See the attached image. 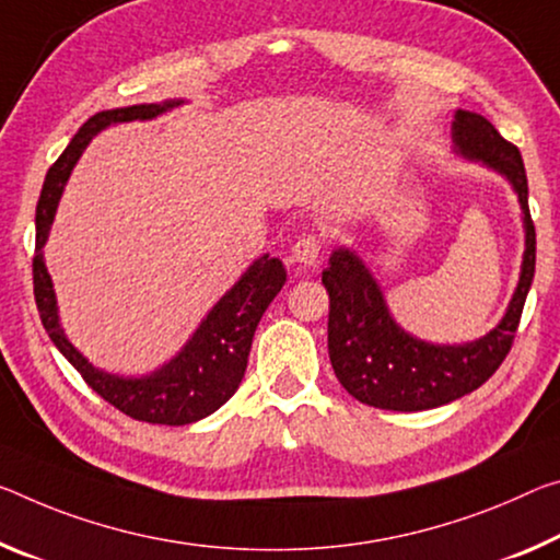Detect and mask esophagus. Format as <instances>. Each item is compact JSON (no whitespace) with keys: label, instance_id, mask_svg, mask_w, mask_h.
<instances>
[{"label":"esophagus","instance_id":"1","mask_svg":"<svg viewBox=\"0 0 560 560\" xmlns=\"http://www.w3.org/2000/svg\"><path fill=\"white\" fill-rule=\"evenodd\" d=\"M322 252H324V238L316 234H304L294 246H291V259L306 269V266L318 264Z\"/></svg>","mask_w":560,"mask_h":560}]
</instances>
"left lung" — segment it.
<instances>
[{
	"label": "left lung",
	"mask_w": 560,
	"mask_h": 560,
	"mask_svg": "<svg viewBox=\"0 0 560 560\" xmlns=\"http://www.w3.org/2000/svg\"><path fill=\"white\" fill-rule=\"evenodd\" d=\"M456 149L509 176L526 224V254L516 294L503 322L483 339L433 346L413 339L388 314L384 296L349 248H336L322 273L328 291V357L336 378L361 404L386 411H425L476 392L495 374L516 339L536 271V226L528 211V179L516 144L481 114L456 112Z\"/></svg>",
	"instance_id": "1"
}]
</instances>
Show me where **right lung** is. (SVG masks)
I'll use <instances>...</instances> for the list:
<instances>
[{"label":"right lung","instance_id":"right-lung-1","mask_svg":"<svg viewBox=\"0 0 560 560\" xmlns=\"http://www.w3.org/2000/svg\"><path fill=\"white\" fill-rule=\"evenodd\" d=\"M168 104H137L127 109L100 112L92 119L82 124L69 147L61 152L42 186V197L37 203V248L32 259V279H34V301H37L39 318L47 328L49 339L57 349L65 353L67 361L82 374L89 386L100 394L104 401H109L121 413L131 416L137 421L164 423V425H184L214 413L219 406H224L236 394L242 384L248 351L256 326H259L266 306L279 294L287 271L279 259L261 256L259 261L248 266V271L234 283V289L211 308L203 318L191 341L184 346V351L174 361H168L164 369L144 378H119L104 371L94 369L72 343L67 341L65 331L59 326L57 301L51 291V279L44 266L42 246L47 242L51 219H55L57 203L69 179L74 162L84 152L96 131H102L109 124L152 119L162 114Z\"/></svg>","mask_w":560,"mask_h":560}]
</instances>
